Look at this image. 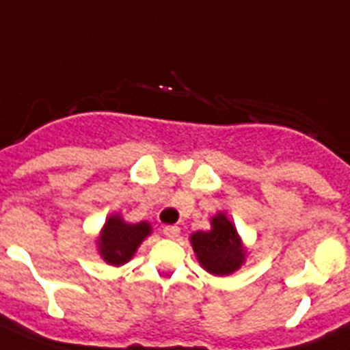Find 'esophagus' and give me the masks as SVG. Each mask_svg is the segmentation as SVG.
I'll return each instance as SVG.
<instances>
[{
  "instance_id": "esophagus-1",
  "label": "esophagus",
  "mask_w": 350,
  "mask_h": 350,
  "mask_svg": "<svg viewBox=\"0 0 350 350\" xmlns=\"http://www.w3.org/2000/svg\"><path fill=\"white\" fill-rule=\"evenodd\" d=\"M179 232H181V229H179L178 226H165V227H163V234H165L169 239L178 238Z\"/></svg>"
}]
</instances>
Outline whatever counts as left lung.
Returning a JSON list of instances; mask_svg holds the SVG:
<instances>
[{"instance_id":"obj_1","label":"left lung","mask_w":350,"mask_h":350,"mask_svg":"<svg viewBox=\"0 0 350 350\" xmlns=\"http://www.w3.org/2000/svg\"><path fill=\"white\" fill-rule=\"evenodd\" d=\"M211 229L190 234L199 264L209 275L229 276L247 262L248 248L245 247L238 229L227 213L218 211L211 217Z\"/></svg>"}]
</instances>
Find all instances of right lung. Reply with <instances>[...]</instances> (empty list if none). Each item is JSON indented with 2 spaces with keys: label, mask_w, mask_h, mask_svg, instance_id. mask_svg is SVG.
I'll use <instances>...</instances> for the list:
<instances>
[{
  "label": "right lung",
  "mask_w": 350,
  "mask_h": 350,
  "mask_svg": "<svg viewBox=\"0 0 350 350\" xmlns=\"http://www.w3.org/2000/svg\"><path fill=\"white\" fill-rule=\"evenodd\" d=\"M153 232L150 221L130 224L120 213H111L96 238V252L109 266H123L135 255L141 243Z\"/></svg>",
  "instance_id": "right-lung-1"
}]
</instances>
